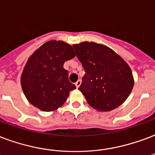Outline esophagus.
I'll use <instances>...</instances> for the list:
<instances>
[{
  "label": "esophagus",
  "instance_id": "obj_1",
  "mask_svg": "<svg viewBox=\"0 0 155 155\" xmlns=\"http://www.w3.org/2000/svg\"><path fill=\"white\" fill-rule=\"evenodd\" d=\"M81 83H82V81H81V80H78V81H77L76 83H75V86H76L77 88H78L79 86L81 85Z\"/></svg>",
  "mask_w": 155,
  "mask_h": 155
}]
</instances>
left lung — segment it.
I'll list each match as a JSON object with an SVG mask.
<instances>
[{
  "mask_svg": "<svg viewBox=\"0 0 155 155\" xmlns=\"http://www.w3.org/2000/svg\"><path fill=\"white\" fill-rule=\"evenodd\" d=\"M85 71L79 87L87 103L100 111H110L126 101L134 85L131 68L114 51L95 42L73 45Z\"/></svg>",
  "mask_w": 155,
  "mask_h": 155,
  "instance_id": "obj_1",
  "label": "left lung"
}]
</instances>
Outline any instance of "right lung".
I'll use <instances>...</instances> for the list:
<instances>
[{
	"mask_svg": "<svg viewBox=\"0 0 155 155\" xmlns=\"http://www.w3.org/2000/svg\"><path fill=\"white\" fill-rule=\"evenodd\" d=\"M75 56L73 47L60 41H51L29 58L21 77L28 101L42 111H53L64 104L75 85L68 80L64 64Z\"/></svg>",
	"mask_w": 155,
	"mask_h": 155,
	"instance_id": "right-lung-1",
	"label": "right lung"
}]
</instances>
